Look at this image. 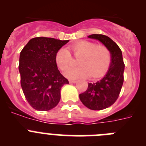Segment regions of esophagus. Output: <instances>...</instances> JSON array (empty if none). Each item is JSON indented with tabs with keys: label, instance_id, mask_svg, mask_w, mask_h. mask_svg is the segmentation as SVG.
I'll return each instance as SVG.
<instances>
[{
	"label": "esophagus",
	"instance_id": "34e87169",
	"mask_svg": "<svg viewBox=\"0 0 146 146\" xmlns=\"http://www.w3.org/2000/svg\"><path fill=\"white\" fill-rule=\"evenodd\" d=\"M69 83H75L76 82H77V81L76 80H69Z\"/></svg>",
	"mask_w": 146,
	"mask_h": 146
}]
</instances>
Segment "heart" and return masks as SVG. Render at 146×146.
<instances>
[{
    "instance_id": "b5f03b06",
    "label": "heart",
    "mask_w": 146,
    "mask_h": 146,
    "mask_svg": "<svg viewBox=\"0 0 146 146\" xmlns=\"http://www.w3.org/2000/svg\"><path fill=\"white\" fill-rule=\"evenodd\" d=\"M69 50L76 58L77 67H70L72 56L66 48H60L55 54V63L61 71L66 69L65 76L69 79L86 78L91 75L98 78L104 75L111 63V52L104 45H98L96 42L81 41L69 47Z\"/></svg>"
}]
</instances>
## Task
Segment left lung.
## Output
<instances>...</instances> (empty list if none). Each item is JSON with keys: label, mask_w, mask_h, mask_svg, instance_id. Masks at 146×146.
Segmentation results:
<instances>
[{"label": "left lung", "mask_w": 146, "mask_h": 146, "mask_svg": "<svg viewBox=\"0 0 146 146\" xmlns=\"http://www.w3.org/2000/svg\"><path fill=\"white\" fill-rule=\"evenodd\" d=\"M88 38L99 40L111 52V63L106 75L96 83H88L87 90L79 95L85 106L93 110H101L111 106L119 96L125 65L121 49L111 38L102 34L90 35Z\"/></svg>", "instance_id": "left-lung-1"}]
</instances>
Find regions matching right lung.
<instances>
[{
	"instance_id": "1",
	"label": "right lung",
	"mask_w": 146,
	"mask_h": 146,
	"mask_svg": "<svg viewBox=\"0 0 146 146\" xmlns=\"http://www.w3.org/2000/svg\"><path fill=\"white\" fill-rule=\"evenodd\" d=\"M69 40L36 37L20 52L19 71L23 94L33 109L47 111L57 106L60 89L69 81L60 73L55 54Z\"/></svg>"
}]
</instances>
